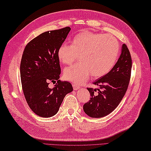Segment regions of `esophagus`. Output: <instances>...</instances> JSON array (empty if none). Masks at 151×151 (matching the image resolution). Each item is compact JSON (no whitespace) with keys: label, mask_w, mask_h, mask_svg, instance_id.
I'll return each instance as SVG.
<instances>
[{"label":"esophagus","mask_w":151,"mask_h":151,"mask_svg":"<svg viewBox=\"0 0 151 151\" xmlns=\"http://www.w3.org/2000/svg\"><path fill=\"white\" fill-rule=\"evenodd\" d=\"M73 89H74V90H77V89H78L80 88L77 85L73 84Z\"/></svg>","instance_id":"1"}]
</instances>
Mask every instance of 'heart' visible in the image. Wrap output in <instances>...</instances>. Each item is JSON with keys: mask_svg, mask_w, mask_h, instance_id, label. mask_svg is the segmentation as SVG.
Segmentation results:
<instances>
[{"mask_svg": "<svg viewBox=\"0 0 151 151\" xmlns=\"http://www.w3.org/2000/svg\"><path fill=\"white\" fill-rule=\"evenodd\" d=\"M70 43L61 45L57 55L60 62L66 65L75 62L79 56L81 62L67 67L63 73L67 81L76 84H83L90 75L95 78L107 75L114 68L119 54L117 40L101 34L80 33Z\"/></svg>", "mask_w": 151, "mask_h": 151, "instance_id": "heart-1", "label": "heart"}]
</instances>
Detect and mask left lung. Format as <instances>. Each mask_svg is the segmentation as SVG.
I'll return each instance as SVG.
<instances>
[{
  "label": "left lung",
  "mask_w": 151,
  "mask_h": 151,
  "mask_svg": "<svg viewBox=\"0 0 151 151\" xmlns=\"http://www.w3.org/2000/svg\"><path fill=\"white\" fill-rule=\"evenodd\" d=\"M132 58L125 44L122 47L119 58L114 68L107 75L93 82L97 89L88 88L91 95L88 102L83 106L85 113L91 117H104L113 111L119 104L129 84Z\"/></svg>",
  "instance_id": "8db88e82"
}]
</instances>
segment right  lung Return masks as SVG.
<instances>
[{"instance_id":"obj_1","label":"right lung","mask_w":151,"mask_h":151,"mask_svg":"<svg viewBox=\"0 0 151 151\" xmlns=\"http://www.w3.org/2000/svg\"><path fill=\"white\" fill-rule=\"evenodd\" d=\"M70 30L67 27L45 32L31 40L24 49L20 65L22 88L28 106L38 116L55 115L65 96L73 91L70 82L59 80L61 68L57 55ZM56 81L54 88H48L50 81Z\"/></svg>"}]
</instances>
